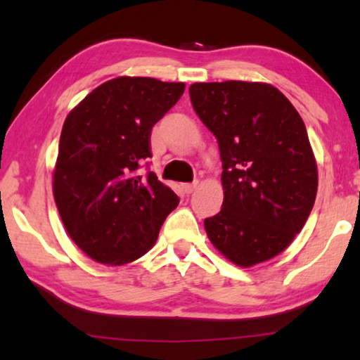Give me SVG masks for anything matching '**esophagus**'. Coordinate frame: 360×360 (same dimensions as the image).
I'll return each mask as SVG.
<instances>
[{
	"mask_svg": "<svg viewBox=\"0 0 360 360\" xmlns=\"http://www.w3.org/2000/svg\"><path fill=\"white\" fill-rule=\"evenodd\" d=\"M197 186H198V182H192V184H182V192L189 195V193H192L193 191H195Z\"/></svg>",
	"mask_w": 360,
	"mask_h": 360,
	"instance_id": "34e87169",
	"label": "esophagus"
}]
</instances>
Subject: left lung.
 I'll use <instances>...</instances> for the list:
<instances>
[{
  "label": "left lung",
  "instance_id": "1",
  "mask_svg": "<svg viewBox=\"0 0 360 360\" xmlns=\"http://www.w3.org/2000/svg\"><path fill=\"white\" fill-rule=\"evenodd\" d=\"M192 107L222 162V208L208 238L233 264L274 258L303 229L316 202L317 163L303 118L267 83H193Z\"/></svg>",
  "mask_w": 360,
  "mask_h": 360
}]
</instances>
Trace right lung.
Returning a JSON list of instances; mask_svg holds the SVG:
<instances>
[{"instance_id": "right-lung-1", "label": "right lung", "mask_w": 360, "mask_h": 360, "mask_svg": "<svg viewBox=\"0 0 360 360\" xmlns=\"http://www.w3.org/2000/svg\"><path fill=\"white\" fill-rule=\"evenodd\" d=\"M184 83L118 77L68 113L59 141L53 191L68 236L91 259L122 266L157 242L179 198L149 171L150 133L184 93Z\"/></svg>"}]
</instances>
